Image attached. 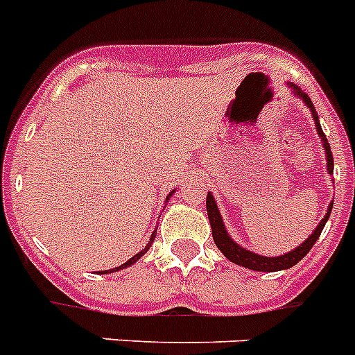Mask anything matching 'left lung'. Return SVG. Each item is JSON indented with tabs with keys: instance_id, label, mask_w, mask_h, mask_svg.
Segmentation results:
<instances>
[{
	"instance_id": "left-lung-1",
	"label": "left lung",
	"mask_w": 355,
	"mask_h": 355,
	"mask_svg": "<svg viewBox=\"0 0 355 355\" xmlns=\"http://www.w3.org/2000/svg\"><path fill=\"white\" fill-rule=\"evenodd\" d=\"M288 86L293 88L294 95L300 97V99H303V103L311 108L312 117H314L315 121V132H318V135L321 137V142H323V148H324V155H327V171H329V175H332V173H334V159H332V151H330L329 141H327V137H324L323 130H321L320 121H318V115H315L314 104H312V101L309 99V95L303 94L296 85H288ZM205 207H207V216H209L211 231H213V240L214 243H216V247L223 252V256H225L227 260L233 261V263L242 265V267H247V269L258 270V272H261V270H263V272H276V270L291 269V267H294L297 261L303 260V256L311 251L312 245L318 242V238H320L321 231H323L324 223H327V220H329L330 211H332V204H330L329 211H327V214H324V218L321 220L320 225L314 229V233L306 238L302 245H297L294 251H288L287 254H282V256H260V254H256V252L247 251V249L240 247L236 242H234L233 238L229 236L227 229H225V225H223L222 216H220L218 207H216V202H214L211 193H207Z\"/></svg>"
}]
</instances>
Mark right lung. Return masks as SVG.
I'll use <instances>...</instances> for the list:
<instances>
[{"mask_svg": "<svg viewBox=\"0 0 355 355\" xmlns=\"http://www.w3.org/2000/svg\"><path fill=\"white\" fill-rule=\"evenodd\" d=\"M175 193V191H173ZM169 196H171V193H169L168 195V198H166V200H169ZM155 233H157V229H155L153 231V234H151V238H150V242H148V245L144 247V249H142L141 252H139V254H135V256H132V258H130V260L126 261V263H122V265H119V267H115V269H110V270H101V272L103 274H108V272H115V270H121V269H126V267H130V265H133L135 263L137 260H139V258H142V256H144V252H148V249H150L151 247V243H153V240H155Z\"/></svg>", "mask_w": 355, "mask_h": 355, "instance_id": "1", "label": "right lung"}]
</instances>
